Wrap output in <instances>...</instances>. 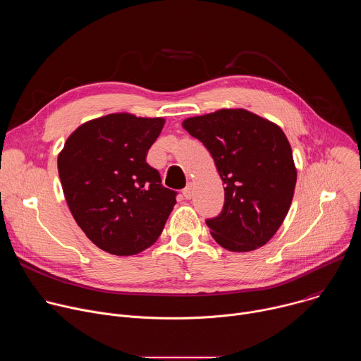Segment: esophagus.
Wrapping results in <instances>:
<instances>
[{
	"mask_svg": "<svg viewBox=\"0 0 361 361\" xmlns=\"http://www.w3.org/2000/svg\"><path fill=\"white\" fill-rule=\"evenodd\" d=\"M183 195L187 198V200H191L192 195H194V188H192V184H188L184 190H183Z\"/></svg>",
	"mask_w": 361,
	"mask_h": 361,
	"instance_id": "obj_1",
	"label": "esophagus"
}]
</instances>
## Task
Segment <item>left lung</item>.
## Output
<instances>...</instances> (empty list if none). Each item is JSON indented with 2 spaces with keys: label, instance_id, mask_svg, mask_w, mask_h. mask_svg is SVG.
I'll return each mask as SVG.
<instances>
[{
  "label": "left lung",
  "instance_id": "1",
  "mask_svg": "<svg viewBox=\"0 0 361 361\" xmlns=\"http://www.w3.org/2000/svg\"><path fill=\"white\" fill-rule=\"evenodd\" d=\"M183 127L209 149L226 185L221 214L207 220L213 238L238 252L267 244L290 210L297 181L284 131L244 109L190 117Z\"/></svg>",
  "mask_w": 361,
  "mask_h": 361
}]
</instances>
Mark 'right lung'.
I'll return each mask as SVG.
<instances>
[{
  "instance_id": "obj_1",
  "label": "right lung",
  "mask_w": 361,
  "mask_h": 361,
  "mask_svg": "<svg viewBox=\"0 0 361 361\" xmlns=\"http://www.w3.org/2000/svg\"><path fill=\"white\" fill-rule=\"evenodd\" d=\"M166 120L114 113L85 121L67 138L57 164L68 209L101 250L134 255L161 234L176 192L145 163Z\"/></svg>"
}]
</instances>
